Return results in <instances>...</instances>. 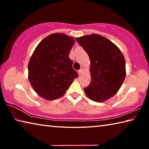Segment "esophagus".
Wrapping results in <instances>:
<instances>
[{"mask_svg": "<svg viewBox=\"0 0 149 149\" xmlns=\"http://www.w3.org/2000/svg\"><path fill=\"white\" fill-rule=\"evenodd\" d=\"M82 72H83V69H81V70H79V71H78V74H79V75H80L81 74H82Z\"/></svg>", "mask_w": 149, "mask_h": 149, "instance_id": "esophagus-1", "label": "esophagus"}]
</instances>
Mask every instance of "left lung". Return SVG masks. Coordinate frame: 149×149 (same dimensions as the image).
Returning <instances> with one entry per match:
<instances>
[{"instance_id":"1","label":"left lung","mask_w":149,"mask_h":149,"mask_svg":"<svg viewBox=\"0 0 149 149\" xmlns=\"http://www.w3.org/2000/svg\"><path fill=\"white\" fill-rule=\"evenodd\" d=\"M90 58L92 81L84 88L93 101L102 102L118 93L126 75L125 61L120 49L109 39L98 34L77 37Z\"/></svg>"}]
</instances>
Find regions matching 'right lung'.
<instances>
[{
    "label": "right lung",
    "instance_id": "right-lung-1",
    "mask_svg": "<svg viewBox=\"0 0 149 149\" xmlns=\"http://www.w3.org/2000/svg\"><path fill=\"white\" fill-rule=\"evenodd\" d=\"M74 42L73 37L55 33L35 48L28 64V79L40 97L47 100L59 99L78 77L69 58Z\"/></svg>",
    "mask_w": 149,
    "mask_h": 149
}]
</instances>
